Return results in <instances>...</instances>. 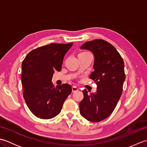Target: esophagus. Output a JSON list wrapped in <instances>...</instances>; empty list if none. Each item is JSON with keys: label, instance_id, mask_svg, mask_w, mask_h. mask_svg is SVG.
Wrapping results in <instances>:
<instances>
[{"label": "esophagus", "instance_id": "1", "mask_svg": "<svg viewBox=\"0 0 147 147\" xmlns=\"http://www.w3.org/2000/svg\"><path fill=\"white\" fill-rule=\"evenodd\" d=\"M78 88L76 86H73V87H72V92H76L78 91Z\"/></svg>", "mask_w": 147, "mask_h": 147}]
</instances>
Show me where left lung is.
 I'll return each instance as SVG.
<instances>
[{"instance_id":"8db88e82","label":"left lung","mask_w":147,"mask_h":147,"mask_svg":"<svg viewBox=\"0 0 147 147\" xmlns=\"http://www.w3.org/2000/svg\"><path fill=\"white\" fill-rule=\"evenodd\" d=\"M80 49L94 55V71L90 78L97 86L95 93L83 91L80 114L88 121L99 122L111 114L121 97L126 78L124 61L114 47L103 40L87 42Z\"/></svg>"}]
</instances>
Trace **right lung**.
Returning a JSON list of instances; mask_svg holds the SVG:
<instances>
[{"label": "right lung", "mask_w": 147, "mask_h": 147, "mask_svg": "<svg viewBox=\"0 0 147 147\" xmlns=\"http://www.w3.org/2000/svg\"><path fill=\"white\" fill-rule=\"evenodd\" d=\"M73 43H51L31 51L22 62L23 96L32 113L49 119L57 115L72 92L68 84L54 86L52 78L60 71L65 54Z\"/></svg>", "instance_id": "add662e5"}]
</instances>
